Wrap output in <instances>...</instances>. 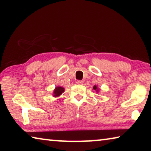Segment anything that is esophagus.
Instances as JSON below:
<instances>
[{"instance_id":"1","label":"esophagus","mask_w":151,"mask_h":151,"mask_svg":"<svg viewBox=\"0 0 151 151\" xmlns=\"http://www.w3.org/2000/svg\"><path fill=\"white\" fill-rule=\"evenodd\" d=\"M76 83L77 84H78V85H82V84L83 83V81H79V80H78V81H76Z\"/></svg>"}]
</instances>
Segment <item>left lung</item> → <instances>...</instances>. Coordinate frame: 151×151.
I'll use <instances>...</instances> for the list:
<instances>
[{"instance_id": "8db88e82", "label": "left lung", "mask_w": 151, "mask_h": 151, "mask_svg": "<svg viewBox=\"0 0 151 151\" xmlns=\"http://www.w3.org/2000/svg\"><path fill=\"white\" fill-rule=\"evenodd\" d=\"M93 89H94V90H96V91H97V89H96V86H94Z\"/></svg>"}]
</instances>
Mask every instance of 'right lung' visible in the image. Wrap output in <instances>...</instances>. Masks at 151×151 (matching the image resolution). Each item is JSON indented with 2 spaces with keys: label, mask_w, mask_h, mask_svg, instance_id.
<instances>
[{
  "label": "right lung",
  "mask_w": 151,
  "mask_h": 151,
  "mask_svg": "<svg viewBox=\"0 0 151 151\" xmlns=\"http://www.w3.org/2000/svg\"><path fill=\"white\" fill-rule=\"evenodd\" d=\"M64 91H65V89H64V88L61 87V86H57V87L55 89L54 96H60V94L63 93Z\"/></svg>",
  "instance_id": "obj_1"
}]
</instances>
